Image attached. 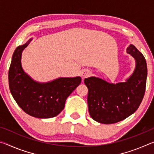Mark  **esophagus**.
I'll list each match as a JSON object with an SVG mask.
<instances>
[{
    "label": "esophagus",
    "instance_id": "obj_1",
    "mask_svg": "<svg viewBox=\"0 0 154 154\" xmlns=\"http://www.w3.org/2000/svg\"><path fill=\"white\" fill-rule=\"evenodd\" d=\"M81 75H82V77L83 79H84V78H86V77H88L90 76L91 72L89 71V70L84 69V70H83L82 72H81Z\"/></svg>",
    "mask_w": 154,
    "mask_h": 154
}]
</instances>
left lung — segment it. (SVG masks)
Wrapping results in <instances>:
<instances>
[{
  "label": "left lung",
  "mask_w": 154,
  "mask_h": 154,
  "mask_svg": "<svg viewBox=\"0 0 154 154\" xmlns=\"http://www.w3.org/2000/svg\"><path fill=\"white\" fill-rule=\"evenodd\" d=\"M136 60V68L126 82L109 83L100 78H85L84 83L88 89V105L94 120L105 124L124 120L139 108L145 94L147 76L145 57L130 45L127 48Z\"/></svg>",
  "instance_id": "left-lung-1"
}]
</instances>
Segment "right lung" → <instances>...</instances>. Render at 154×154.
Returning <instances> with one entry per match:
<instances>
[{"instance_id":"right-lung-1","label":"right lung","mask_w":154,"mask_h":154,"mask_svg":"<svg viewBox=\"0 0 154 154\" xmlns=\"http://www.w3.org/2000/svg\"><path fill=\"white\" fill-rule=\"evenodd\" d=\"M28 42L15 49L9 70V86L15 102L25 113L37 118H54L63 110L65 101L82 82L79 77L59 78L39 83L23 71L22 52Z\"/></svg>"}]
</instances>
